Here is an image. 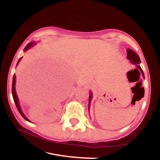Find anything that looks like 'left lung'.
Returning a JSON list of instances; mask_svg holds the SVG:
<instances>
[{
  "label": "left lung",
  "mask_w": 160,
  "mask_h": 160,
  "mask_svg": "<svg viewBox=\"0 0 160 160\" xmlns=\"http://www.w3.org/2000/svg\"><path fill=\"white\" fill-rule=\"evenodd\" d=\"M127 58H128V59H129L130 61H131L132 63H133V64H135V65H136L137 68H135V70H138V71H140L141 72V74H142V76L144 78V72H143L142 69H141V68L140 67V65H139V64H140V62H141L140 58H139V56H138L136 53L134 52L133 50H132V49H127ZM91 98H92V94L90 93V95H89V104H90Z\"/></svg>",
  "instance_id": "8db88e82"
}]
</instances>
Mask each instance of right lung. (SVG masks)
Returning a JSON list of instances; mask_svg holds the SVG:
<instances>
[{"label": "right lung", "instance_id": "right-lung-1", "mask_svg": "<svg viewBox=\"0 0 160 160\" xmlns=\"http://www.w3.org/2000/svg\"><path fill=\"white\" fill-rule=\"evenodd\" d=\"M33 44H34V43H29L28 44V45L26 46V47H25V49H24V50L26 51L27 49H28L29 48H30L31 47H32V46H33ZM21 58H20L19 59V61H18L17 65H18V63H19V62L20 60H21ZM15 85H16V76H15V74H14V75H13V78H12V98H13L14 102H15V104H16V108H17L18 111H19V112L20 113V114L22 115V117L23 118L25 119V120L29 121L27 117H25V116L23 114L21 108H20V106H19V101H18L17 95H16V90H15Z\"/></svg>", "mask_w": 160, "mask_h": 160}]
</instances>
